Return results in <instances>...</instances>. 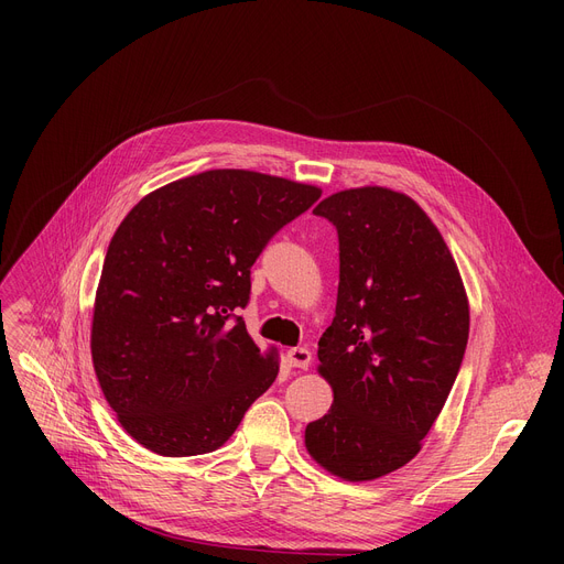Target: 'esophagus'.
Instances as JSON below:
<instances>
[{
  "mask_svg": "<svg viewBox=\"0 0 564 564\" xmlns=\"http://www.w3.org/2000/svg\"><path fill=\"white\" fill-rule=\"evenodd\" d=\"M285 364L290 368H300V370H306L311 366V351L304 349V347H292L285 351Z\"/></svg>",
  "mask_w": 564,
  "mask_h": 564,
  "instance_id": "esophagus-1",
  "label": "esophagus"
}]
</instances>
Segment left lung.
Returning <instances> with one entry per match:
<instances>
[{
	"label": "left lung",
	"instance_id": "1",
	"mask_svg": "<svg viewBox=\"0 0 564 564\" xmlns=\"http://www.w3.org/2000/svg\"><path fill=\"white\" fill-rule=\"evenodd\" d=\"M313 213L338 230L340 281L317 343L334 404L306 425V451L332 476L368 482L421 453L464 359L468 300L448 245L406 194L345 189Z\"/></svg>",
	"mask_w": 564,
	"mask_h": 564
}]
</instances>
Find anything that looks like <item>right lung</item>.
Segmentation results:
<instances>
[{
  "mask_svg": "<svg viewBox=\"0 0 564 564\" xmlns=\"http://www.w3.org/2000/svg\"><path fill=\"white\" fill-rule=\"evenodd\" d=\"M319 187L213 169L143 196L116 228L96 290L91 357L105 400L143 448H221L279 375L235 308L267 242Z\"/></svg>",
  "mask_w": 564,
  "mask_h": 564,
  "instance_id": "obj_1",
  "label": "right lung"
}]
</instances>
